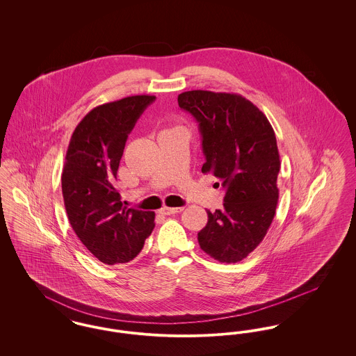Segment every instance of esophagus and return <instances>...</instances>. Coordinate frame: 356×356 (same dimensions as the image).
<instances>
[{
  "label": "esophagus",
  "instance_id": "1",
  "mask_svg": "<svg viewBox=\"0 0 356 356\" xmlns=\"http://www.w3.org/2000/svg\"><path fill=\"white\" fill-rule=\"evenodd\" d=\"M184 208L183 207H163L160 212L163 215H173V213H180Z\"/></svg>",
  "mask_w": 356,
  "mask_h": 356
}]
</instances>
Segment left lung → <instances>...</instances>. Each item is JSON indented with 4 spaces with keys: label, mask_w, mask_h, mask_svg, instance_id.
<instances>
[{
    "label": "left lung",
    "mask_w": 356,
    "mask_h": 356,
    "mask_svg": "<svg viewBox=\"0 0 356 356\" xmlns=\"http://www.w3.org/2000/svg\"><path fill=\"white\" fill-rule=\"evenodd\" d=\"M177 102L199 122L202 172L212 173L225 189L224 208L207 211V225L197 234L200 248L220 263H237L261 243L275 216L276 136L266 115L236 93L188 90Z\"/></svg>",
    "instance_id": "8db88e82"
}]
</instances>
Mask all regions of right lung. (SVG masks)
Listing matches in <instances>:
<instances>
[{
    "instance_id": "right-lung-1",
    "label": "right lung",
    "mask_w": 356,
    "mask_h": 356,
    "mask_svg": "<svg viewBox=\"0 0 356 356\" xmlns=\"http://www.w3.org/2000/svg\"><path fill=\"white\" fill-rule=\"evenodd\" d=\"M154 96H129L93 108L69 141L61 176L69 222L85 247L113 266L134 260L154 228V212L128 208L115 188L136 121Z\"/></svg>"
}]
</instances>
